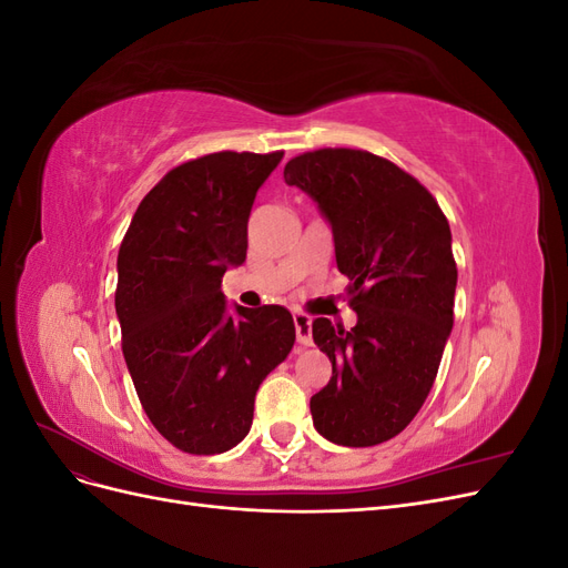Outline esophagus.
I'll return each mask as SVG.
<instances>
[{
    "instance_id": "34e87169",
    "label": "esophagus",
    "mask_w": 568,
    "mask_h": 568,
    "mask_svg": "<svg viewBox=\"0 0 568 568\" xmlns=\"http://www.w3.org/2000/svg\"><path fill=\"white\" fill-rule=\"evenodd\" d=\"M294 324H296V338L301 346H313V320L305 313H294Z\"/></svg>"
}]
</instances>
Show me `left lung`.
Here are the masks:
<instances>
[{
    "instance_id": "8db88e82",
    "label": "left lung",
    "mask_w": 568,
    "mask_h": 568,
    "mask_svg": "<svg viewBox=\"0 0 568 568\" xmlns=\"http://www.w3.org/2000/svg\"><path fill=\"white\" fill-rule=\"evenodd\" d=\"M284 180L329 220L338 272L351 280L353 329L313 322L332 379L311 398L313 424L336 445L398 436L434 386L453 329L457 265L438 201L395 163L359 149L291 159Z\"/></svg>"
}]
</instances>
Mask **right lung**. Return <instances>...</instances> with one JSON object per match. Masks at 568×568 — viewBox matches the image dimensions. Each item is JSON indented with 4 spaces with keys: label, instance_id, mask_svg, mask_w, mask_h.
Wrapping results in <instances>:
<instances>
[{
    "label": "right lung",
    "instance_id": "obj_1",
    "mask_svg": "<svg viewBox=\"0 0 568 568\" xmlns=\"http://www.w3.org/2000/svg\"><path fill=\"white\" fill-rule=\"evenodd\" d=\"M284 151H217L151 189L118 251L115 315L140 403L189 455H217L251 432L255 390L294 348L282 305L227 311L222 274L242 265L257 189Z\"/></svg>",
    "mask_w": 568,
    "mask_h": 568
}]
</instances>
